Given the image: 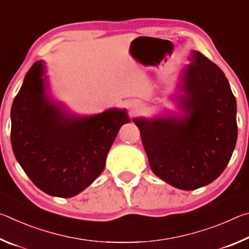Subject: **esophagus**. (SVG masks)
Wrapping results in <instances>:
<instances>
[{
  "instance_id": "obj_1",
  "label": "esophagus",
  "mask_w": 249,
  "mask_h": 249,
  "mask_svg": "<svg viewBox=\"0 0 249 249\" xmlns=\"http://www.w3.org/2000/svg\"><path fill=\"white\" fill-rule=\"evenodd\" d=\"M129 108L132 109V112H137L138 109H140V104H138L137 102H130Z\"/></svg>"
}]
</instances>
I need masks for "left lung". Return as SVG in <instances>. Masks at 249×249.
Segmentation results:
<instances>
[{"mask_svg":"<svg viewBox=\"0 0 249 249\" xmlns=\"http://www.w3.org/2000/svg\"><path fill=\"white\" fill-rule=\"evenodd\" d=\"M175 100L178 114L136 117L151 170L181 190L213 182L229 163L237 141L236 99L225 74L192 50Z\"/></svg>","mask_w":249,"mask_h":249,"instance_id":"left-lung-1","label":"left lung"}]
</instances>
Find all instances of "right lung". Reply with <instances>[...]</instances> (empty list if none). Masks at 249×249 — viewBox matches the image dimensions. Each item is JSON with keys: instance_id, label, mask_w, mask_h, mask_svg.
Here are the masks:
<instances>
[{"instance_id": "right-lung-1", "label": "right lung", "mask_w": 249, "mask_h": 249, "mask_svg": "<svg viewBox=\"0 0 249 249\" xmlns=\"http://www.w3.org/2000/svg\"><path fill=\"white\" fill-rule=\"evenodd\" d=\"M13 153L33 183L49 196L71 197L102 174L126 109L94 115L71 113L53 100L43 61L25 75L11 109Z\"/></svg>"}]
</instances>
